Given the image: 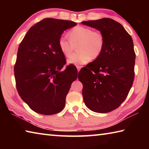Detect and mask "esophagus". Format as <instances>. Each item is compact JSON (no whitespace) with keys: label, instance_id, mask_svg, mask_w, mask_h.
<instances>
[{"label":"esophagus","instance_id":"34e87169","mask_svg":"<svg viewBox=\"0 0 149 149\" xmlns=\"http://www.w3.org/2000/svg\"><path fill=\"white\" fill-rule=\"evenodd\" d=\"M81 66H80V65H77V72H79V70H81Z\"/></svg>","mask_w":149,"mask_h":149}]
</instances>
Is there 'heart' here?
<instances>
[{
    "mask_svg": "<svg viewBox=\"0 0 149 149\" xmlns=\"http://www.w3.org/2000/svg\"><path fill=\"white\" fill-rule=\"evenodd\" d=\"M69 40L60 37L58 42V48L62 54L68 57L77 46L78 51L68 59V63L74 65L86 64L90 59L95 60L102 54L105 40L101 33L93 31L84 26H76L68 32Z\"/></svg>",
    "mask_w": 149,
    "mask_h": 149,
    "instance_id": "obj_1",
    "label": "heart"
}]
</instances>
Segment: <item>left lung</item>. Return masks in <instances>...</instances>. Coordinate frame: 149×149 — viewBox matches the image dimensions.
Returning a JSON list of instances; mask_svg holds the SVG:
<instances>
[{
    "label": "left lung",
    "mask_w": 149,
    "mask_h": 149,
    "mask_svg": "<svg viewBox=\"0 0 149 149\" xmlns=\"http://www.w3.org/2000/svg\"><path fill=\"white\" fill-rule=\"evenodd\" d=\"M81 24L99 30L105 40L100 56L79 72L84 101L93 112H109L120 107L132 87L135 62L133 40L124 27L112 19Z\"/></svg>",
    "instance_id": "8db88e82"
}]
</instances>
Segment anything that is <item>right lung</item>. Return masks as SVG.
Returning <instances> with one entry per match:
<instances>
[{"instance_id":"add662e5","label":"right lung","mask_w":149,"mask_h":149,"mask_svg":"<svg viewBox=\"0 0 149 149\" xmlns=\"http://www.w3.org/2000/svg\"><path fill=\"white\" fill-rule=\"evenodd\" d=\"M76 25L68 20L45 18L29 29L19 45L14 65L16 88L35 112L52 115L64 109L78 73L72 64L62 70L66 61L58 42L65 30Z\"/></svg>"}]
</instances>
